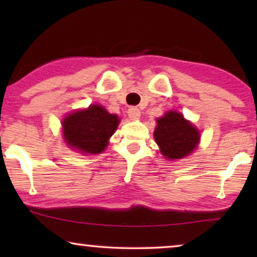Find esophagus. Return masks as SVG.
Here are the masks:
<instances>
[{
  "instance_id": "1",
  "label": "esophagus",
  "mask_w": 257,
  "mask_h": 257,
  "mask_svg": "<svg viewBox=\"0 0 257 257\" xmlns=\"http://www.w3.org/2000/svg\"><path fill=\"white\" fill-rule=\"evenodd\" d=\"M127 114L131 120H138L140 118V110L138 107H130L127 111Z\"/></svg>"
}]
</instances>
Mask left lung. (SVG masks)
<instances>
[{"instance_id": "left-lung-1", "label": "left lung", "mask_w": 257, "mask_h": 257, "mask_svg": "<svg viewBox=\"0 0 257 257\" xmlns=\"http://www.w3.org/2000/svg\"><path fill=\"white\" fill-rule=\"evenodd\" d=\"M153 136L161 154L168 160L189 156L200 140L199 130L177 111H168L164 117L157 119Z\"/></svg>"}]
</instances>
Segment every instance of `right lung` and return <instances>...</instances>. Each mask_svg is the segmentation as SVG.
I'll return each mask as SVG.
<instances>
[{"label": "right lung", "instance_id": "1", "mask_svg": "<svg viewBox=\"0 0 257 257\" xmlns=\"http://www.w3.org/2000/svg\"><path fill=\"white\" fill-rule=\"evenodd\" d=\"M119 122L117 114L108 113L103 106L93 104L63 119V136L71 149L83 154H98L106 149Z\"/></svg>", "mask_w": 257, "mask_h": 257}]
</instances>
